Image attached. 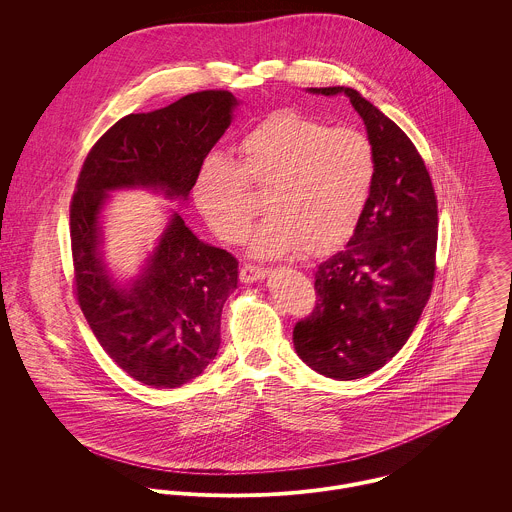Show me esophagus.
<instances>
[{
    "mask_svg": "<svg viewBox=\"0 0 512 512\" xmlns=\"http://www.w3.org/2000/svg\"><path fill=\"white\" fill-rule=\"evenodd\" d=\"M264 276H266V268H262V266L244 264V266L240 268V280H242V282H246V284H250V282H258V280H262Z\"/></svg>",
    "mask_w": 512,
    "mask_h": 512,
    "instance_id": "esophagus-1",
    "label": "esophagus"
}]
</instances>
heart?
<instances>
[{"mask_svg":"<svg viewBox=\"0 0 512 512\" xmlns=\"http://www.w3.org/2000/svg\"><path fill=\"white\" fill-rule=\"evenodd\" d=\"M236 163L209 155L195 177L201 215L224 242H242L260 211L252 250L280 256L335 248L351 236L374 181V151L363 132L280 110L254 126L236 147Z\"/></svg>","mask_w":512,"mask_h":512,"instance_id":"heart-1","label":"heart"}]
</instances>
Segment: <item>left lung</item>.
Returning <instances> with one entry per match:
<instances>
[{
    "mask_svg": "<svg viewBox=\"0 0 512 512\" xmlns=\"http://www.w3.org/2000/svg\"><path fill=\"white\" fill-rule=\"evenodd\" d=\"M345 92L361 114L374 151V181L345 250L315 270L317 303L293 327L297 357L335 380H355L386 365L412 335L436 278L438 197L412 140L357 90Z\"/></svg>",
    "mask_w": 512,
    "mask_h": 512,
    "instance_id": "8db88e82",
    "label": "left lung"
}]
</instances>
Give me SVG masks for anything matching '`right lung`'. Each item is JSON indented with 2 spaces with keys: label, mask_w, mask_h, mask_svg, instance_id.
I'll return each instance as SVG.
<instances>
[{
  "label": "right lung",
  "mask_w": 512,
  "mask_h": 512,
  "mask_svg": "<svg viewBox=\"0 0 512 512\" xmlns=\"http://www.w3.org/2000/svg\"><path fill=\"white\" fill-rule=\"evenodd\" d=\"M228 90H201L118 120L88 151L71 199L74 295L94 337L134 380L177 388L217 357L220 313L238 282V260L201 242L177 213L146 272L118 288L100 260L98 215L106 191L155 187L187 197L197 171L232 120Z\"/></svg>",
  "instance_id": "1"
}]
</instances>
